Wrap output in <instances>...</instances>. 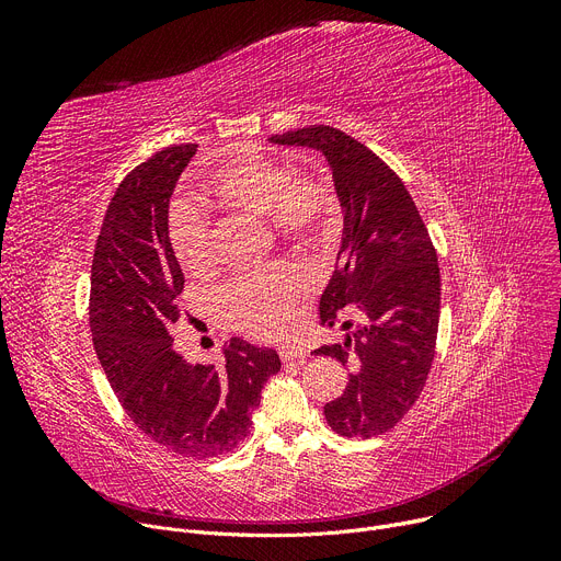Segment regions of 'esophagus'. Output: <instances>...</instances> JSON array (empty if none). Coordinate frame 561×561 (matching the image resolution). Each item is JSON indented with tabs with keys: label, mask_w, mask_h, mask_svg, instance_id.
<instances>
[{
	"label": "esophagus",
	"mask_w": 561,
	"mask_h": 561,
	"mask_svg": "<svg viewBox=\"0 0 561 561\" xmlns=\"http://www.w3.org/2000/svg\"><path fill=\"white\" fill-rule=\"evenodd\" d=\"M279 357L282 362H305V350L302 347H296V345H286L279 350Z\"/></svg>",
	"instance_id": "obj_1"
}]
</instances>
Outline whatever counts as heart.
I'll return each instance as SVG.
<instances>
[{
	"label": "heart",
	"mask_w": 561,
	"mask_h": 561,
	"mask_svg": "<svg viewBox=\"0 0 561 561\" xmlns=\"http://www.w3.org/2000/svg\"><path fill=\"white\" fill-rule=\"evenodd\" d=\"M209 193L233 211L268 216L284 239L318 243L325 239L334 216V195L316 174L288 170V165L248 157L218 165ZM168 239L182 268L202 275L214 268V229L199 209L174 206L168 218ZM311 290L309 275L296 263H275L265 271L233 277L222 290V311L236 330L256 339L279 336L293 305Z\"/></svg>",
	"instance_id": "obj_1"
}]
</instances>
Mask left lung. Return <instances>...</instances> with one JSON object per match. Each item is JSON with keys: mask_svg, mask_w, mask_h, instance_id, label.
Wrapping results in <instances>:
<instances>
[{"mask_svg": "<svg viewBox=\"0 0 561 561\" xmlns=\"http://www.w3.org/2000/svg\"><path fill=\"white\" fill-rule=\"evenodd\" d=\"M268 140L325 157L343 209L320 322L332 328L345 309L357 325L343 343L313 350L350 366L347 387L325 404V419L347 438L389 432L419 400L434 362L440 275L425 222L400 176L352 136L311 125ZM350 328V320L341 322V330Z\"/></svg>", "mask_w": 561, "mask_h": 561, "instance_id": "1", "label": "left lung"}]
</instances>
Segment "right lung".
Returning a JSON list of instances; mask_svg holds the SVG:
<instances>
[{"label": "right lung", "instance_id": "add662e5", "mask_svg": "<svg viewBox=\"0 0 561 561\" xmlns=\"http://www.w3.org/2000/svg\"><path fill=\"white\" fill-rule=\"evenodd\" d=\"M195 142L131 170L106 209L91 268V332L111 389L136 427L170 453L209 459L248 436L273 347L231 339L225 364H188L172 347L184 273L168 239V206Z\"/></svg>", "mask_w": 561, "mask_h": 561}]
</instances>
